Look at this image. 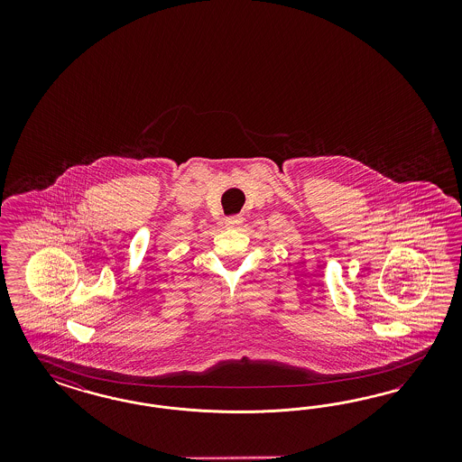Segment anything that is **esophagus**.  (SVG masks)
<instances>
[{"mask_svg":"<svg viewBox=\"0 0 462 462\" xmlns=\"http://www.w3.org/2000/svg\"><path fill=\"white\" fill-rule=\"evenodd\" d=\"M242 222H244V218H242L240 215H234V217L225 218V225H226L228 228H237L238 225H242Z\"/></svg>","mask_w":462,"mask_h":462,"instance_id":"34e87169","label":"esophagus"}]
</instances>
